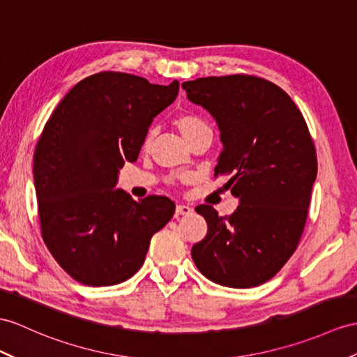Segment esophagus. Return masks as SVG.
<instances>
[{"label":"esophagus","mask_w":357,"mask_h":357,"mask_svg":"<svg viewBox=\"0 0 357 357\" xmlns=\"http://www.w3.org/2000/svg\"><path fill=\"white\" fill-rule=\"evenodd\" d=\"M192 212H194V208L188 204H177V207H176V216L190 215Z\"/></svg>","instance_id":"esophagus-1"}]
</instances>
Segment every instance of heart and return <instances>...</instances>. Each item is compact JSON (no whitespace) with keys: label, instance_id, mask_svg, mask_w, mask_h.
<instances>
[{"label":"heart","instance_id":"b5f03b06","mask_svg":"<svg viewBox=\"0 0 357 357\" xmlns=\"http://www.w3.org/2000/svg\"><path fill=\"white\" fill-rule=\"evenodd\" d=\"M174 126L177 127V130L181 133V136L186 139V141H189V139L195 136L198 132H202V130L208 128L203 119H199L198 116L192 115V113H180V115H177L176 119H174ZM150 141H151V135L146 136L145 145H149Z\"/></svg>","mask_w":357,"mask_h":357}]
</instances>
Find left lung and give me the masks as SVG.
I'll return each mask as SVG.
<instances>
[{"label":"left lung","instance_id":"left-lung-1","mask_svg":"<svg viewBox=\"0 0 357 357\" xmlns=\"http://www.w3.org/2000/svg\"><path fill=\"white\" fill-rule=\"evenodd\" d=\"M181 88L216 121L222 151L215 176H229L224 186L239 199L230 216L195 208L207 234L190 251L194 264L229 288L262 284L288 262L306 224L317 178L306 121L288 93L259 77H206Z\"/></svg>","mask_w":357,"mask_h":357}]
</instances>
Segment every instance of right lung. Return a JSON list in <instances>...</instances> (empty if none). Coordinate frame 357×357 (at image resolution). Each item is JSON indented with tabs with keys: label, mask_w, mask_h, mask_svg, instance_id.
<instances>
[{
	"label": "right lung",
	"mask_w": 357,
	"mask_h": 357,
	"mask_svg": "<svg viewBox=\"0 0 357 357\" xmlns=\"http://www.w3.org/2000/svg\"><path fill=\"white\" fill-rule=\"evenodd\" d=\"M177 95V80L162 86L98 73L77 83L43 127L33 168L42 238L74 280L126 282L172 218L169 198L135 202L116 183L124 163L136 162L153 119Z\"/></svg>",
	"instance_id": "obj_1"
}]
</instances>
